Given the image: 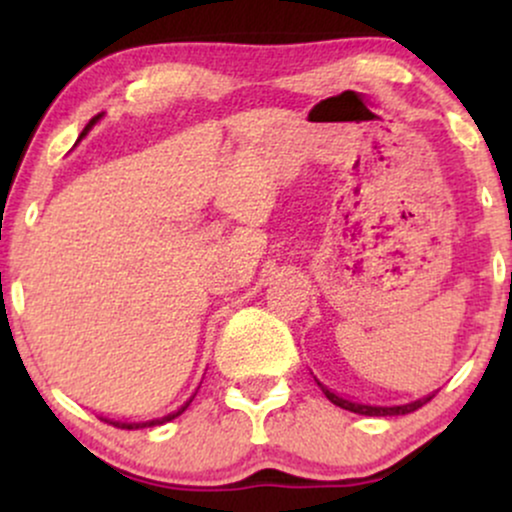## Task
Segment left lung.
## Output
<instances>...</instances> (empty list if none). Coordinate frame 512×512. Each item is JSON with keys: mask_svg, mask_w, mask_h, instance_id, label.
<instances>
[{"mask_svg": "<svg viewBox=\"0 0 512 512\" xmlns=\"http://www.w3.org/2000/svg\"><path fill=\"white\" fill-rule=\"evenodd\" d=\"M322 387V392H325V397L330 399L332 404H337V407H342L346 411H354V414H363V416H399V414H411V411H416L419 407H424L426 402H431L433 397H436V392L433 395H426L421 399H416V402H409V404H395V407H380V404H361V402H351V399H344L339 395H334L332 390H327L325 385L317 383Z\"/></svg>", "mask_w": 512, "mask_h": 512, "instance_id": "8db88e82", "label": "left lung"}]
</instances>
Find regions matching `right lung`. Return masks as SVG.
I'll return each mask as SVG.
<instances>
[{"label": "right lung", "mask_w": 512, "mask_h": 512, "mask_svg": "<svg viewBox=\"0 0 512 512\" xmlns=\"http://www.w3.org/2000/svg\"><path fill=\"white\" fill-rule=\"evenodd\" d=\"M98 117H101V115H98ZM98 117H96V120H98ZM96 120H91V125H93V122H96ZM91 125H88V127H91ZM86 127V129H88ZM86 129H84V134H86ZM84 134H81V137H84ZM192 399H195V397H190V399H187V402L185 404H182V407L178 409V411H173V414H168V416H161V419H151V421H139V424H129V421H115V419H103V416H101V419L105 421V424H113L115 428H127V431H134V428H149V426H161V424H166V421H173L175 419V416H180L182 414V411H185L187 407H190V402H192Z\"/></svg>", "instance_id": "obj_1"}]
</instances>
